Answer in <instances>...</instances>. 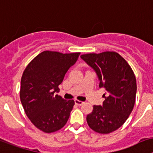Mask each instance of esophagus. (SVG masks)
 <instances>
[{
  "label": "esophagus",
  "instance_id": "1",
  "mask_svg": "<svg viewBox=\"0 0 153 153\" xmlns=\"http://www.w3.org/2000/svg\"><path fill=\"white\" fill-rule=\"evenodd\" d=\"M75 105H78V106H81L84 104V102H82V101H79V100H75Z\"/></svg>",
  "mask_w": 153,
  "mask_h": 153
}]
</instances>
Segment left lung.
Here are the masks:
<instances>
[{"label":"left lung","mask_w":153,"mask_h":153,"mask_svg":"<svg viewBox=\"0 0 153 153\" xmlns=\"http://www.w3.org/2000/svg\"><path fill=\"white\" fill-rule=\"evenodd\" d=\"M81 58L95 71L99 87L105 89L102 105H94L87 115L88 125L101 134L114 132L133 109L137 90L135 75L127 62L114 51L82 54Z\"/></svg>","instance_id":"left-lung-1"}]
</instances>
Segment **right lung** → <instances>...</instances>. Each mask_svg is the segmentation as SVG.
Returning <instances> with one entry per match:
<instances>
[{"label":"right lung","mask_w":153,"mask_h":153,"mask_svg":"<svg viewBox=\"0 0 153 153\" xmlns=\"http://www.w3.org/2000/svg\"><path fill=\"white\" fill-rule=\"evenodd\" d=\"M80 53L62 54L45 51L33 59L24 71L20 99L30 122L44 132H56L65 126L74 100H65L58 95V85Z\"/></svg>","instance_id":"1"}]
</instances>
